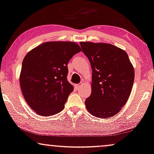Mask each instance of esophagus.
<instances>
[{"mask_svg":"<svg viewBox=\"0 0 154 154\" xmlns=\"http://www.w3.org/2000/svg\"><path fill=\"white\" fill-rule=\"evenodd\" d=\"M82 85V83H81V84H78V85H75L76 89H79L80 88V87H81Z\"/></svg>","mask_w":154,"mask_h":154,"instance_id":"esophagus-1","label":"esophagus"}]
</instances>
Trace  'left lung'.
Segmentation results:
<instances>
[{
  "label": "left lung",
  "instance_id": "1",
  "mask_svg": "<svg viewBox=\"0 0 154 154\" xmlns=\"http://www.w3.org/2000/svg\"><path fill=\"white\" fill-rule=\"evenodd\" d=\"M92 69L91 93L87 109L99 118H109L122 110L131 94L134 69L124 50L107 43L81 42Z\"/></svg>",
  "mask_w": 154,
  "mask_h": 154
}]
</instances>
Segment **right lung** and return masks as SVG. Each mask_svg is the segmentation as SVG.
Returning a JSON list of instances; mask_svg holds the SVG:
<instances>
[{"label": "right lung", "instance_id": "obj_1", "mask_svg": "<svg viewBox=\"0 0 154 154\" xmlns=\"http://www.w3.org/2000/svg\"><path fill=\"white\" fill-rule=\"evenodd\" d=\"M80 51L75 42H46L25 55L20 85L25 101L36 114L49 116L65 107L73 91L67 79V64Z\"/></svg>", "mask_w": 154, "mask_h": 154}]
</instances>
